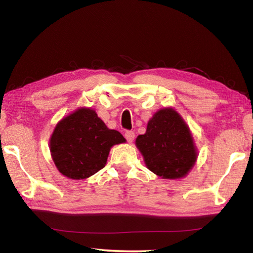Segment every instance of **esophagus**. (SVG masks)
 Wrapping results in <instances>:
<instances>
[{"mask_svg": "<svg viewBox=\"0 0 253 253\" xmlns=\"http://www.w3.org/2000/svg\"><path fill=\"white\" fill-rule=\"evenodd\" d=\"M125 138L127 139L128 143H131L132 140L135 138V132L131 131V130H128L125 132Z\"/></svg>", "mask_w": 253, "mask_h": 253, "instance_id": "esophagus-1", "label": "esophagus"}]
</instances>
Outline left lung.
<instances>
[{
	"label": "left lung",
	"mask_w": 253,
	"mask_h": 253,
	"mask_svg": "<svg viewBox=\"0 0 253 253\" xmlns=\"http://www.w3.org/2000/svg\"><path fill=\"white\" fill-rule=\"evenodd\" d=\"M136 146L147 169L163 178L186 176L198 158L190 128L173 108L154 114L146 132L136 138Z\"/></svg>",
	"instance_id": "left-lung-1"
}]
</instances>
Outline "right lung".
I'll return each mask as SVG.
<instances>
[{
	"instance_id": "1",
	"label": "right lung",
	"mask_w": 253,
	"mask_h": 253,
	"mask_svg": "<svg viewBox=\"0 0 253 253\" xmlns=\"http://www.w3.org/2000/svg\"><path fill=\"white\" fill-rule=\"evenodd\" d=\"M91 108H79L60 121L50 138V152L63 176L84 179L105 168L110 148L125 143Z\"/></svg>"
}]
</instances>
